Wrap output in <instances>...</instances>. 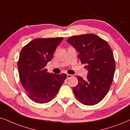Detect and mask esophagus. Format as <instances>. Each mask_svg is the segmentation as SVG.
<instances>
[{"label":"esophagus","instance_id":"34e87169","mask_svg":"<svg viewBox=\"0 0 130 130\" xmlns=\"http://www.w3.org/2000/svg\"><path fill=\"white\" fill-rule=\"evenodd\" d=\"M71 77H72V75L71 74H67V79H70Z\"/></svg>","mask_w":130,"mask_h":130}]
</instances>
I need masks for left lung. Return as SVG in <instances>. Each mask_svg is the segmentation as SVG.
Here are the masks:
<instances>
[{
  "instance_id": "1",
  "label": "left lung",
  "mask_w": 130,
  "mask_h": 130,
  "mask_svg": "<svg viewBox=\"0 0 130 130\" xmlns=\"http://www.w3.org/2000/svg\"><path fill=\"white\" fill-rule=\"evenodd\" d=\"M67 41L78 52V58L88 70L86 80L77 76L78 84L72 89L74 94L83 105L98 104L107 94L113 78L115 61L111 47L94 34L72 36Z\"/></svg>"
}]
</instances>
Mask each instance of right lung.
I'll use <instances>...</instances> for the list:
<instances>
[{
  "label": "right lung",
  "mask_w": 130,
  "mask_h": 130,
  "mask_svg": "<svg viewBox=\"0 0 130 130\" xmlns=\"http://www.w3.org/2000/svg\"><path fill=\"white\" fill-rule=\"evenodd\" d=\"M63 37L37 38L24 46L18 69L20 81L27 96L34 102L51 101L67 78V74H50L45 67Z\"/></svg>",
  "instance_id": "right-lung-1"
}]
</instances>
